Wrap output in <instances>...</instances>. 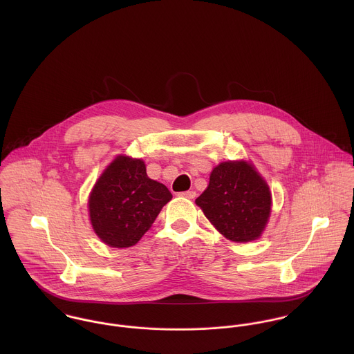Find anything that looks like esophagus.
Masks as SVG:
<instances>
[{
  "label": "esophagus",
  "mask_w": 354,
  "mask_h": 354,
  "mask_svg": "<svg viewBox=\"0 0 354 354\" xmlns=\"http://www.w3.org/2000/svg\"><path fill=\"white\" fill-rule=\"evenodd\" d=\"M180 196H181V198H185V199H195L196 192H195V191H185V192H181Z\"/></svg>",
  "instance_id": "34e87169"
}]
</instances>
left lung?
I'll return each instance as SVG.
<instances>
[{"label":"left lung","instance_id":"obj_1","mask_svg":"<svg viewBox=\"0 0 354 354\" xmlns=\"http://www.w3.org/2000/svg\"><path fill=\"white\" fill-rule=\"evenodd\" d=\"M196 204L226 239L248 243L266 227L271 194L252 165L244 160L222 162L214 167L209 184Z\"/></svg>","mask_w":354,"mask_h":354}]
</instances>
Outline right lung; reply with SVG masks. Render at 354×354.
<instances>
[{
    "label": "right lung",
    "mask_w": 354,
    "mask_h": 354,
    "mask_svg": "<svg viewBox=\"0 0 354 354\" xmlns=\"http://www.w3.org/2000/svg\"><path fill=\"white\" fill-rule=\"evenodd\" d=\"M170 199L163 184L147 177L143 160L117 156L90 195V219L104 244L128 248L145 236Z\"/></svg>",
    "instance_id": "obj_1"
}]
</instances>
